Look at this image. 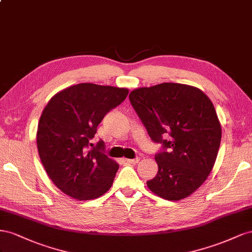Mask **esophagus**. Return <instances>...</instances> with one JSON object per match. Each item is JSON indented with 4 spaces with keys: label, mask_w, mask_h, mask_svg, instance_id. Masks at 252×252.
Returning a JSON list of instances; mask_svg holds the SVG:
<instances>
[{
    "label": "esophagus",
    "mask_w": 252,
    "mask_h": 252,
    "mask_svg": "<svg viewBox=\"0 0 252 252\" xmlns=\"http://www.w3.org/2000/svg\"><path fill=\"white\" fill-rule=\"evenodd\" d=\"M126 162H128V163H133V164H135V163H137L138 161H139V158H134V159H126Z\"/></svg>",
    "instance_id": "obj_1"
}]
</instances>
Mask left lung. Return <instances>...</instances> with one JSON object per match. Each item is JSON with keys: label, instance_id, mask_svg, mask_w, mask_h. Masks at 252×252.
Masks as SVG:
<instances>
[{"label": "left lung", "instance_id": "1", "mask_svg": "<svg viewBox=\"0 0 252 252\" xmlns=\"http://www.w3.org/2000/svg\"><path fill=\"white\" fill-rule=\"evenodd\" d=\"M128 98L150 137L163 146L148 188L167 200L188 197L205 183L218 157L221 126L212 101L195 86L172 82L133 90Z\"/></svg>", "mask_w": 252, "mask_h": 252}]
</instances>
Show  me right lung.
I'll list each match as a JSON object with an SVG mask.
<instances>
[{
  "instance_id": "obj_1",
  "label": "right lung",
  "mask_w": 252,
  "mask_h": 252,
  "mask_svg": "<svg viewBox=\"0 0 252 252\" xmlns=\"http://www.w3.org/2000/svg\"><path fill=\"white\" fill-rule=\"evenodd\" d=\"M127 93L124 88L79 83L57 93L43 110L37 131L39 156L48 177L67 196L90 200L110 190L119 164L101 152L102 140L95 147L91 139L105 114Z\"/></svg>"
}]
</instances>
